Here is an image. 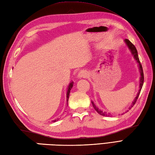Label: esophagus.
Wrapping results in <instances>:
<instances>
[{
  "label": "esophagus",
  "mask_w": 155,
  "mask_h": 155,
  "mask_svg": "<svg viewBox=\"0 0 155 155\" xmlns=\"http://www.w3.org/2000/svg\"><path fill=\"white\" fill-rule=\"evenodd\" d=\"M87 75H88V74H87V71H80L79 72H78L77 77L78 78H85V77H87Z\"/></svg>",
  "instance_id": "1"
}]
</instances>
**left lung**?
I'll list each match as a JSON object with an SVG mask.
<instances>
[{
  "label": "left lung",
  "mask_w": 155,
  "mask_h": 155,
  "mask_svg": "<svg viewBox=\"0 0 155 155\" xmlns=\"http://www.w3.org/2000/svg\"><path fill=\"white\" fill-rule=\"evenodd\" d=\"M125 44L127 45V47L128 48V49H129V51H130L131 52V54H132L133 56V58L134 60L136 61V62L137 63V65H138V67H139V71L140 72V80H139V91H138V93L137 94L136 97L134 98V101L132 102V104H131L130 107L128 108L130 109V108H132L134 104H135L136 101L137 100L138 97H139V94L140 93V91H141V88H142L143 87V83H144V74H143V67H142V65H141L140 62V61H139V56H138V52H137V48L136 47H134V45L129 40H128V39H125V40L124 41ZM92 104H93V106L94 107V108L95 109V110H96L97 113L98 114H100L101 115H103V116H109V114H107L106 112H103L102 110L99 109L96 105H95L94 104V102L93 101H91Z\"/></svg>",
  "instance_id": "1"
}]
</instances>
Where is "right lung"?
<instances>
[{"instance_id":"1","label":"right lung","mask_w":155,"mask_h":155,"mask_svg":"<svg viewBox=\"0 0 155 155\" xmlns=\"http://www.w3.org/2000/svg\"><path fill=\"white\" fill-rule=\"evenodd\" d=\"M73 84H74L73 82L71 81V83H70V84H68V88H67V106H68V98H69V94H70L71 90L72 89V87H73ZM58 119H59V118H57V119H55V120H52V122H57Z\"/></svg>"}]
</instances>
